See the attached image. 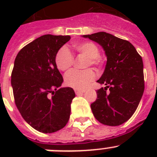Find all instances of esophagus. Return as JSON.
Returning a JSON list of instances; mask_svg holds the SVG:
<instances>
[{"label":"esophagus","mask_w":157,"mask_h":157,"mask_svg":"<svg viewBox=\"0 0 157 157\" xmlns=\"http://www.w3.org/2000/svg\"><path fill=\"white\" fill-rule=\"evenodd\" d=\"M75 94H77V95H80V94H82L83 93H85V91L84 90H75Z\"/></svg>","instance_id":"34e87169"}]
</instances>
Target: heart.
Returning <instances> with one entry per match:
<instances>
[{"instance_id":"b5f03b06","label":"heart","mask_w":157,"mask_h":157,"mask_svg":"<svg viewBox=\"0 0 157 157\" xmlns=\"http://www.w3.org/2000/svg\"><path fill=\"white\" fill-rule=\"evenodd\" d=\"M75 50L89 58L88 65L99 66L101 59L99 56L100 51L98 45L93 42L77 43L74 45ZM73 63V57L67 48L63 47L58 51L56 56V64L60 71L68 70ZM95 78V73L92 70L84 71L72 70L65 75V83L68 86L77 90L86 88L89 84Z\"/></svg>"}]
</instances>
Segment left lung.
Returning a JSON list of instances; mask_svg holds the SVG:
<instances>
[{
	"label": "left lung",
	"instance_id": "obj_1",
	"mask_svg": "<svg viewBox=\"0 0 157 157\" xmlns=\"http://www.w3.org/2000/svg\"><path fill=\"white\" fill-rule=\"evenodd\" d=\"M82 37L99 44L107 57L105 71L97 81L105 87L97 91L98 98L90 105L93 114L102 124L121 125L133 116L143 95L142 58L131 43L106 32Z\"/></svg>",
	"mask_w": 157,
	"mask_h": 157
}]
</instances>
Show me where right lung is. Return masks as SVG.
Instances as JSON below:
<instances>
[{"mask_svg": "<svg viewBox=\"0 0 157 157\" xmlns=\"http://www.w3.org/2000/svg\"><path fill=\"white\" fill-rule=\"evenodd\" d=\"M69 35L45 34L23 47L16 56L12 73L15 102L24 120L40 132L63 128L75 97L71 87L61 86L63 79L56 64L59 48Z\"/></svg>", "mask_w": 157, "mask_h": 157, "instance_id": "obj_1", "label": "right lung"}]
</instances>
